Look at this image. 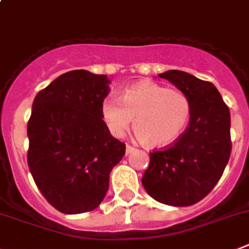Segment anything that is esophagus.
Listing matches in <instances>:
<instances>
[{
    "mask_svg": "<svg viewBox=\"0 0 249 249\" xmlns=\"http://www.w3.org/2000/svg\"><path fill=\"white\" fill-rule=\"evenodd\" d=\"M133 151H135V147H133L132 145H128V143H127V145H126V154L128 155V154H131V152H133Z\"/></svg>",
    "mask_w": 249,
    "mask_h": 249,
    "instance_id": "34e87169",
    "label": "esophagus"
}]
</instances>
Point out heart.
I'll use <instances>...</instances> for the list:
<instances>
[{
  "mask_svg": "<svg viewBox=\"0 0 249 249\" xmlns=\"http://www.w3.org/2000/svg\"><path fill=\"white\" fill-rule=\"evenodd\" d=\"M102 117L114 136H122L131 126L137 139L147 147H165L185 132L191 117V102L178 89L142 82L121 97H107L102 103Z\"/></svg>",
  "mask_w": 249,
  "mask_h": 249,
  "instance_id": "b5f03b06",
  "label": "heart"
}]
</instances>
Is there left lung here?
Instances as JSON below:
<instances>
[{"instance_id": "left-lung-1", "label": "left lung", "mask_w": 249, "mask_h": 249, "mask_svg": "<svg viewBox=\"0 0 249 249\" xmlns=\"http://www.w3.org/2000/svg\"><path fill=\"white\" fill-rule=\"evenodd\" d=\"M159 76L188 95L191 117L178 141L150 152L142 185L160 203L188 207L207 196L226 169L231 151V113L210 82L180 70Z\"/></svg>"}]
</instances>
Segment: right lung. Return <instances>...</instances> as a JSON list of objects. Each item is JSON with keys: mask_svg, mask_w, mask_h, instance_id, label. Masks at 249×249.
<instances>
[{"mask_svg": "<svg viewBox=\"0 0 249 249\" xmlns=\"http://www.w3.org/2000/svg\"><path fill=\"white\" fill-rule=\"evenodd\" d=\"M108 83L104 74L71 70L34 99L27 163L44 197L64 214L98 207L109 186L110 170L126 152V145L102 120Z\"/></svg>", "mask_w": 249, "mask_h": 249, "instance_id": "right-lung-1", "label": "right lung"}]
</instances>
